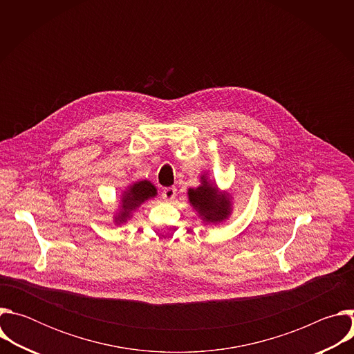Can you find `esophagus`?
<instances>
[{
	"mask_svg": "<svg viewBox=\"0 0 354 354\" xmlns=\"http://www.w3.org/2000/svg\"><path fill=\"white\" fill-rule=\"evenodd\" d=\"M175 196H176V189L175 187H164V190H162V198L165 200V201H172L174 198H175Z\"/></svg>",
	"mask_w": 354,
	"mask_h": 354,
	"instance_id": "34e87169",
	"label": "esophagus"
}]
</instances>
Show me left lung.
Here are the masks:
<instances>
[{"instance_id": "8db88e82", "label": "left lung", "mask_w": 354, "mask_h": 354, "mask_svg": "<svg viewBox=\"0 0 354 354\" xmlns=\"http://www.w3.org/2000/svg\"><path fill=\"white\" fill-rule=\"evenodd\" d=\"M189 203L206 224H218L231 214V197L227 192H220L206 175L200 176V185L187 190Z\"/></svg>"}]
</instances>
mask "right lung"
Listing matches in <instances>:
<instances>
[{
    "label": "right lung",
    "instance_id": "right-lung-1",
    "mask_svg": "<svg viewBox=\"0 0 354 354\" xmlns=\"http://www.w3.org/2000/svg\"><path fill=\"white\" fill-rule=\"evenodd\" d=\"M157 196V187L149 180H137L129 185L122 196H120V206L118 213L113 217V223L116 225H122L127 223L131 214L147 200Z\"/></svg>",
    "mask_w": 354,
    "mask_h": 354
}]
</instances>
